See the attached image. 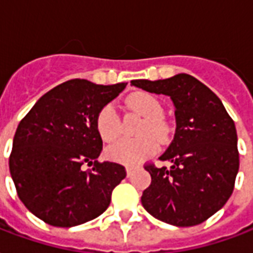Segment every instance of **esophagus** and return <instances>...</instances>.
I'll return each mask as SVG.
<instances>
[{
	"label": "esophagus",
	"instance_id": "34e87169",
	"mask_svg": "<svg viewBox=\"0 0 253 253\" xmlns=\"http://www.w3.org/2000/svg\"><path fill=\"white\" fill-rule=\"evenodd\" d=\"M126 173H127V177H130L132 173V168L131 166H126Z\"/></svg>",
	"mask_w": 253,
	"mask_h": 253
}]
</instances>
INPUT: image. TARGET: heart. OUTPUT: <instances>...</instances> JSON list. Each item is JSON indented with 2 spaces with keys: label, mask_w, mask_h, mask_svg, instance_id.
<instances>
[{
  "label": "heart",
  "mask_w": 253,
  "mask_h": 253,
  "mask_svg": "<svg viewBox=\"0 0 253 253\" xmlns=\"http://www.w3.org/2000/svg\"><path fill=\"white\" fill-rule=\"evenodd\" d=\"M127 106L139 112L143 119L138 134L139 139H121L107 149L108 158L123 165H135L149 158L157 151V142L153 138L165 139L169 134V125L162 114L164 107L154 95L135 92L127 99ZM96 130L104 141H114L121 134V119L114 104H106L96 115ZM150 135H153L150 137Z\"/></svg>",
  "instance_id": "heart-1"
}]
</instances>
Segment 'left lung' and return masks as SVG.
I'll return each mask as SVG.
<instances>
[{"label": "left lung", "instance_id": "1", "mask_svg": "<svg viewBox=\"0 0 253 253\" xmlns=\"http://www.w3.org/2000/svg\"><path fill=\"white\" fill-rule=\"evenodd\" d=\"M131 84L170 96L177 122L173 142L160 157L171 166L145 165L151 184L142 205L171 225L201 224L225 205L235 188L240 164L235 122L216 93L190 75Z\"/></svg>", "mask_w": 253, "mask_h": 253}]
</instances>
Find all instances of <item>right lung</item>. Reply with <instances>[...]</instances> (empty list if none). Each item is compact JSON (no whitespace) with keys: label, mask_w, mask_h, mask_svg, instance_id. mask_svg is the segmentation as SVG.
<instances>
[{"label":"right lung","mask_w":253,"mask_h":253,"mask_svg":"<svg viewBox=\"0 0 253 253\" xmlns=\"http://www.w3.org/2000/svg\"><path fill=\"white\" fill-rule=\"evenodd\" d=\"M125 87L68 80L42 95L20 122L9 170L18 198L46 224L69 228L96 218L126 177L122 165L98 161L103 142L96 130L100 108Z\"/></svg>","instance_id":"1"}]
</instances>
